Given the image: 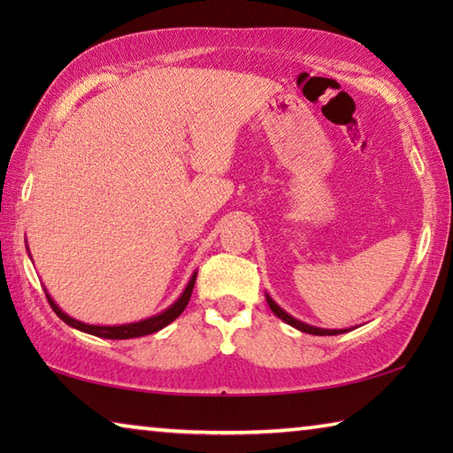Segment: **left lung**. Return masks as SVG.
Wrapping results in <instances>:
<instances>
[{
    "mask_svg": "<svg viewBox=\"0 0 453 453\" xmlns=\"http://www.w3.org/2000/svg\"><path fill=\"white\" fill-rule=\"evenodd\" d=\"M265 300H267V305H270V310L278 316L280 319L286 321V324H289L291 327L300 329V332H305V334H311V335H337V334H346L348 329H324V327H316V326H310V324H303V321L296 319L294 316H289V313L286 310H281L278 303H275L270 294H265Z\"/></svg>",
    "mask_w": 453,
    "mask_h": 453,
    "instance_id": "8db88e82",
    "label": "left lung"
}]
</instances>
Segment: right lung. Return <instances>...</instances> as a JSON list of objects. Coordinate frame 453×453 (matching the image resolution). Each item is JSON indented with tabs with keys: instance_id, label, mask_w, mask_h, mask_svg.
Returning <instances> with one entry per match:
<instances>
[{
	"instance_id": "1",
	"label": "right lung",
	"mask_w": 453,
	"mask_h": 453,
	"mask_svg": "<svg viewBox=\"0 0 453 453\" xmlns=\"http://www.w3.org/2000/svg\"><path fill=\"white\" fill-rule=\"evenodd\" d=\"M29 254V250H27ZM197 278V272H194L191 275L186 289L181 291V296L175 300L170 308L156 313V316L151 318H145L142 321H134V324H124V326H91V324H83V321L75 319L72 316H67V313L59 308V305L51 300V296L45 291V297H48V302L51 305V310L58 313V318L61 321H65L67 326H72L75 329H80L83 334H91L96 337H105V340H132V337H142V335H150V334H156L159 329H164L167 324H172L175 318L181 316V311L186 310V305L191 297V291H194V283Z\"/></svg>"
}]
</instances>
